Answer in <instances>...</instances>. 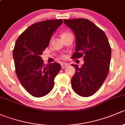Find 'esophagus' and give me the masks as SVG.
I'll return each mask as SVG.
<instances>
[{"label":"esophagus","mask_w":125,"mask_h":125,"mask_svg":"<svg viewBox=\"0 0 125 125\" xmlns=\"http://www.w3.org/2000/svg\"><path fill=\"white\" fill-rule=\"evenodd\" d=\"M68 66V65L66 63H62L61 65V66H62V69H64L66 67V66Z\"/></svg>","instance_id":"obj_1"}]
</instances>
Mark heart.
I'll return each mask as SVG.
<instances>
[{
    "label": "heart",
    "mask_w": 125,
    "mask_h": 125,
    "mask_svg": "<svg viewBox=\"0 0 125 125\" xmlns=\"http://www.w3.org/2000/svg\"><path fill=\"white\" fill-rule=\"evenodd\" d=\"M70 34H71V33H70V32H67V31H65V32H63L62 34L61 37H62H62H66V36H69V35H70ZM62 57H64L65 56H64V55H63Z\"/></svg>",
    "instance_id": "b5f03b06"
}]
</instances>
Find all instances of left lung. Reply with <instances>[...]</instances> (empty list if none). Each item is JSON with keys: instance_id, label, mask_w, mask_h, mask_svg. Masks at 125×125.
<instances>
[{"instance_id": "obj_1", "label": "left lung", "mask_w": 125, "mask_h": 125, "mask_svg": "<svg viewBox=\"0 0 125 125\" xmlns=\"http://www.w3.org/2000/svg\"><path fill=\"white\" fill-rule=\"evenodd\" d=\"M75 34V52L71 59L83 57L84 64L75 68L71 79L73 90L80 96L95 94L105 80L109 70L111 48L103 30L86 19L64 20Z\"/></svg>"}]
</instances>
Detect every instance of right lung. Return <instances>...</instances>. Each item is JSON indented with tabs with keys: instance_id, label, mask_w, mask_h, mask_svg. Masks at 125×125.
Returning a JSON list of instances; mask_svg holds the SVG:
<instances>
[{
	"instance_id": "obj_1",
	"label": "right lung",
	"mask_w": 125,
	"mask_h": 125,
	"mask_svg": "<svg viewBox=\"0 0 125 125\" xmlns=\"http://www.w3.org/2000/svg\"><path fill=\"white\" fill-rule=\"evenodd\" d=\"M62 23V20L57 19L32 24L15 43L12 54L16 75L25 90L35 97L45 96L52 90L55 76L61 69L57 62L45 65L40 56Z\"/></svg>"
}]
</instances>
